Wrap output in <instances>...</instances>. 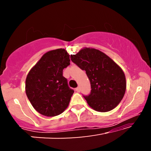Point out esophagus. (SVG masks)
<instances>
[{"instance_id":"34e87169","label":"esophagus","mask_w":151,"mask_h":151,"mask_svg":"<svg viewBox=\"0 0 151 151\" xmlns=\"http://www.w3.org/2000/svg\"><path fill=\"white\" fill-rule=\"evenodd\" d=\"M76 91H77L78 93L80 92V87H77V88H76Z\"/></svg>"}]
</instances>
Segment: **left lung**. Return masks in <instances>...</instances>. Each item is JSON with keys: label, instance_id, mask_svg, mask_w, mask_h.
Segmentation results:
<instances>
[{"label": "left lung", "instance_id": "1", "mask_svg": "<svg viewBox=\"0 0 151 151\" xmlns=\"http://www.w3.org/2000/svg\"><path fill=\"white\" fill-rule=\"evenodd\" d=\"M71 61L85 70L91 83L90 94L84 96L95 111L108 112L115 108L124 96L127 82L122 69L104 53L93 48L82 49L71 55Z\"/></svg>", "mask_w": 151, "mask_h": 151}]
</instances>
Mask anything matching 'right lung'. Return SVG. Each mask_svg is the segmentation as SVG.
Segmentation results:
<instances>
[{
	"label": "right lung",
	"mask_w": 151,
	"mask_h": 151,
	"mask_svg": "<svg viewBox=\"0 0 151 151\" xmlns=\"http://www.w3.org/2000/svg\"><path fill=\"white\" fill-rule=\"evenodd\" d=\"M69 65V53L58 49L45 53L29 72L25 92L39 113L53 117L67 108L74 91L69 87L63 72Z\"/></svg>",
	"instance_id": "obj_1"
}]
</instances>
